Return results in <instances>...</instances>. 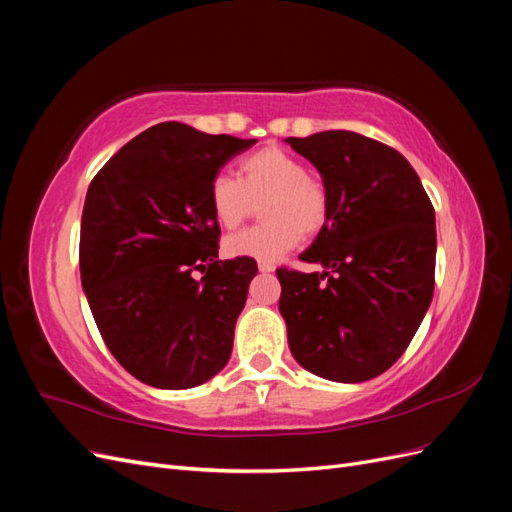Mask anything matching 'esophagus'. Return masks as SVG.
Wrapping results in <instances>:
<instances>
[{"mask_svg":"<svg viewBox=\"0 0 512 512\" xmlns=\"http://www.w3.org/2000/svg\"><path fill=\"white\" fill-rule=\"evenodd\" d=\"M258 271L260 273H271V271H275V267L267 260H258Z\"/></svg>","mask_w":512,"mask_h":512,"instance_id":"obj_1","label":"esophagus"}]
</instances>
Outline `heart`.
<instances>
[{"label": "heart", "instance_id": "b5f03b06", "mask_svg": "<svg viewBox=\"0 0 512 512\" xmlns=\"http://www.w3.org/2000/svg\"><path fill=\"white\" fill-rule=\"evenodd\" d=\"M262 200L265 224L226 237V256L277 260L297 247L303 235H318L329 220L324 183L307 175V166L282 147H262L243 158L239 179L226 173L211 179L209 205L224 228H237Z\"/></svg>", "mask_w": 512, "mask_h": 512}]
</instances>
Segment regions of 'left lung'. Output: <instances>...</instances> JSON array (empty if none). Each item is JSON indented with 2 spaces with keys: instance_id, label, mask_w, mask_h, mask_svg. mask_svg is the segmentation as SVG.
Listing matches in <instances>:
<instances>
[{
  "instance_id": "1",
  "label": "left lung",
  "mask_w": 512,
  "mask_h": 512,
  "mask_svg": "<svg viewBox=\"0 0 512 512\" xmlns=\"http://www.w3.org/2000/svg\"><path fill=\"white\" fill-rule=\"evenodd\" d=\"M286 143L329 192V220L299 256L324 271L277 269L294 359L333 382L389 369L427 314L436 275V213L399 151L348 130Z\"/></svg>"
}]
</instances>
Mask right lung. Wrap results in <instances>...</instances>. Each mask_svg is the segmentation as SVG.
Wrapping results in <instances>:
<instances>
[{"label": "right lung", "instance_id": "obj_1", "mask_svg": "<svg viewBox=\"0 0 512 512\" xmlns=\"http://www.w3.org/2000/svg\"><path fill=\"white\" fill-rule=\"evenodd\" d=\"M254 143L166 121L123 145L89 183L79 252L85 297L106 348L156 389H192L230 359L258 267L254 258L218 260L209 185Z\"/></svg>", "mask_w": 512, "mask_h": 512}]
</instances>
